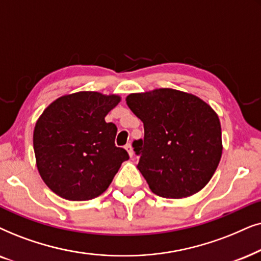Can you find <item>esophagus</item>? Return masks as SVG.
Listing matches in <instances>:
<instances>
[{
	"instance_id": "1",
	"label": "esophagus",
	"mask_w": 261,
	"mask_h": 261,
	"mask_svg": "<svg viewBox=\"0 0 261 261\" xmlns=\"http://www.w3.org/2000/svg\"><path fill=\"white\" fill-rule=\"evenodd\" d=\"M125 149H126V151L128 152V155H130V158H133V156H134V149H133V147H131V144L127 143L126 145H125Z\"/></svg>"
}]
</instances>
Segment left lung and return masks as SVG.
<instances>
[{
	"mask_svg": "<svg viewBox=\"0 0 261 261\" xmlns=\"http://www.w3.org/2000/svg\"><path fill=\"white\" fill-rule=\"evenodd\" d=\"M126 103L143 121L144 138L133 147L152 192L185 198L203 189L222 156L216 112L196 95L171 88L130 94Z\"/></svg>",
	"mask_w": 261,
	"mask_h": 261,
	"instance_id": "left-lung-1",
	"label": "left lung"
}]
</instances>
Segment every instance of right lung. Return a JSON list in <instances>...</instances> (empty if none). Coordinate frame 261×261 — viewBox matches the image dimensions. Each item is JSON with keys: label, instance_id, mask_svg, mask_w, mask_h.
Segmentation results:
<instances>
[{"label": "right lung", "instance_id": "right-lung-1", "mask_svg": "<svg viewBox=\"0 0 261 261\" xmlns=\"http://www.w3.org/2000/svg\"><path fill=\"white\" fill-rule=\"evenodd\" d=\"M118 95L79 92L58 98L38 119L33 134L41 179L68 200H89L105 192L127 151L116 147L117 126L105 117Z\"/></svg>", "mask_w": 261, "mask_h": 261}]
</instances>
